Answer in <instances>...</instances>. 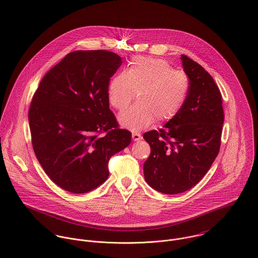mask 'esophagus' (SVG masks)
<instances>
[{"label": "esophagus", "instance_id": "esophagus-1", "mask_svg": "<svg viewBox=\"0 0 258 258\" xmlns=\"http://www.w3.org/2000/svg\"><path fill=\"white\" fill-rule=\"evenodd\" d=\"M142 139H143L142 135H140V134H138V133H134V134H133V140H134L135 142H139V141H141Z\"/></svg>", "mask_w": 258, "mask_h": 258}]
</instances>
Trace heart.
Wrapping results in <instances>:
<instances>
[{"label":"heart","instance_id":"b5f03b06","mask_svg":"<svg viewBox=\"0 0 258 258\" xmlns=\"http://www.w3.org/2000/svg\"><path fill=\"white\" fill-rule=\"evenodd\" d=\"M189 77L175 71L158 58H133L124 73L115 75L108 85L110 104L117 110L125 109L135 99L138 103L121 112L118 122L132 131H142L155 119L166 121L177 115L186 101Z\"/></svg>","mask_w":258,"mask_h":258}]
</instances>
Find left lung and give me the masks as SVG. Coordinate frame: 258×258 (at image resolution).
I'll return each mask as SVG.
<instances>
[{
	"mask_svg": "<svg viewBox=\"0 0 258 258\" xmlns=\"http://www.w3.org/2000/svg\"><path fill=\"white\" fill-rule=\"evenodd\" d=\"M180 58L190 81L186 101L163 128L143 135L151 149L143 164L144 179L168 195L191 189L210 169L220 150L225 118L213 77L194 60Z\"/></svg>",
	"mask_w": 258,
	"mask_h": 258,
	"instance_id": "left-lung-1",
	"label": "left lung"
}]
</instances>
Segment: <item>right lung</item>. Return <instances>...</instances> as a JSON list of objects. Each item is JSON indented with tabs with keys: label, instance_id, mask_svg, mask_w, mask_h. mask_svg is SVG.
<instances>
[{
	"label": "right lung",
	"instance_id": "right-lung-1",
	"mask_svg": "<svg viewBox=\"0 0 258 258\" xmlns=\"http://www.w3.org/2000/svg\"><path fill=\"white\" fill-rule=\"evenodd\" d=\"M121 58L107 50H78L51 68L35 91L29 111L38 162L60 188L90 192L109 177L110 158L132 142L109 107L110 78ZM102 132L106 134L100 137Z\"/></svg>",
	"mask_w": 258,
	"mask_h": 258
}]
</instances>
